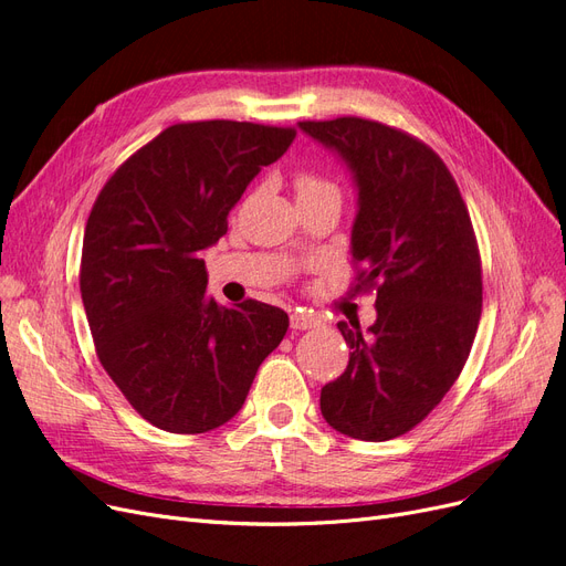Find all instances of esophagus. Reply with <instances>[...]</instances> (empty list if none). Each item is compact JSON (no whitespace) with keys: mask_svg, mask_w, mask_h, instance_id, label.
I'll use <instances>...</instances> for the list:
<instances>
[{"mask_svg":"<svg viewBox=\"0 0 566 566\" xmlns=\"http://www.w3.org/2000/svg\"><path fill=\"white\" fill-rule=\"evenodd\" d=\"M318 321L312 314H304V312H293L290 314V328L293 331H310L316 328Z\"/></svg>","mask_w":566,"mask_h":566,"instance_id":"obj_1","label":"esophagus"}]
</instances>
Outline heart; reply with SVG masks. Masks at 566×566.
Masks as SVG:
<instances>
[{
	"label": "heart",
	"instance_id": "b5f03b06",
	"mask_svg": "<svg viewBox=\"0 0 566 566\" xmlns=\"http://www.w3.org/2000/svg\"><path fill=\"white\" fill-rule=\"evenodd\" d=\"M323 188H333V186H331L328 181H323V179H318V177H314V175H306V172L297 177V196L323 191Z\"/></svg>",
	"mask_w": 566,
	"mask_h": 566
}]
</instances>
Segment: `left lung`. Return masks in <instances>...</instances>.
Masks as SVG:
<instances>
[{"instance_id": "left-lung-1", "label": "left lung", "mask_w": 566, "mask_h": 566, "mask_svg": "<svg viewBox=\"0 0 566 566\" xmlns=\"http://www.w3.org/2000/svg\"><path fill=\"white\" fill-rule=\"evenodd\" d=\"M300 129L349 169L356 290L378 287L366 335L337 323L349 366L321 389V413L352 439L387 441L424 420L468 361L482 316L474 229L447 165L413 136L361 117Z\"/></svg>"}]
</instances>
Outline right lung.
I'll return each mask as SVG.
<instances>
[{"mask_svg": "<svg viewBox=\"0 0 566 566\" xmlns=\"http://www.w3.org/2000/svg\"><path fill=\"white\" fill-rule=\"evenodd\" d=\"M295 134L233 119L172 125L101 188L84 229V312L101 366L158 430L202 434L229 422L281 345L279 306L229 310L205 293L202 250Z\"/></svg>", "mask_w": 566, "mask_h": 566, "instance_id": "add662e5", "label": "right lung"}]
</instances>
